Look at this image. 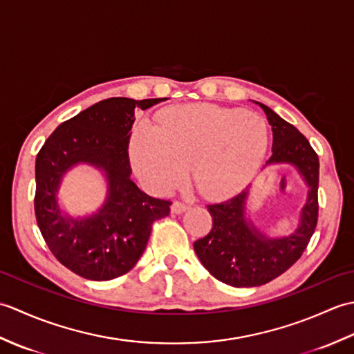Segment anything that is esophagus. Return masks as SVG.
Listing matches in <instances>:
<instances>
[{
	"mask_svg": "<svg viewBox=\"0 0 354 354\" xmlns=\"http://www.w3.org/2000/svg\"><path fill=\"white\" fill-rule=\"evenodd\" d=\"M189 208V205L187 204H184V202H181V201H175L171 204V213H175V214H181V213H184L185 209Z\"/></svg>",
	"mask_w": 354,
	"mask_h": 354,
	"instance_id": "esophagus-1",
	"label": "esophagus"
}]
</instances>
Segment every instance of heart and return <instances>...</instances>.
<instances>
[{
	"instance_id": "heart-1",
	"label": "heart",
	"mask_w": 354,
	"mask_h": 354,
	"mask_svg": "<svg viewBox=\"0 0 354 354\" xmlns=\"http://www.w3.org/2000/svg\"><path fill=\"white\" fill-rule=\"evenodd\" d=\"M268 142L261 117L196 103L162 111L155 129L140 126L131 141V158L137 175L158 192L178 185L193 164L198 190L207 198H223L250 184Z\"/></svg>"
}]
</instances>
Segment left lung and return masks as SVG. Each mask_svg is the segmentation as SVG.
<instances>
[{
  "instance_id": "8db88e82",
  "label": "left lung",
  "mask_w": 354,
  "mask_h": 354,
  "mask_svg": "<svg viewBox=\"0 0 354 354\" xmlns=\"http://www.w3.org/2000/svg\"><path fill=\"white\" fill-rule=\"evenodd\" d=\"M260 106L272 126V155L268 164L297 165L310 190L297 231L283 239H266L245 221L248 190L207 205L213 227L193 243L194 252L209 274L234 288L265 284L286 272L303 255L318 223V155L295 126L265 104Z\"/></svg>"
}]
</instances>
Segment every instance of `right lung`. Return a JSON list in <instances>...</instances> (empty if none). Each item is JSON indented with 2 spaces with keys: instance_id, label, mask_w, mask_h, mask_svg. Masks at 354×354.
<instances>
[{
  "instance_id": "add662e5",
  "label": "right lung",
  "mask_w": 354,
  "mask_h": 354,
  "mask_svg": "<svg viewBox=\"0 0 354 354\" xmlns=\"http://www.w3.org/2000/svg\"><path fill=\"white\" fill-rule=\"evenodd\" d=\"M165 99L112 97L56 127L36 156L35 216L51 254L88 280L106 281L135 266L155 221L169 216L171 202L152 198L131 181L129 141L135 112ZM77 162L107 171L110 193L101 212L86 220H65L55 192L63 173Z\"/></svg>"
}]
</instances>
